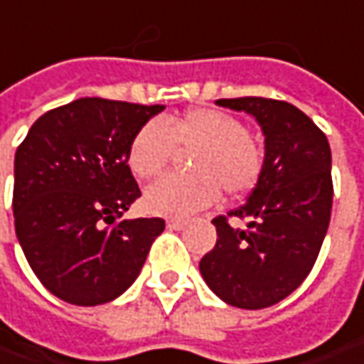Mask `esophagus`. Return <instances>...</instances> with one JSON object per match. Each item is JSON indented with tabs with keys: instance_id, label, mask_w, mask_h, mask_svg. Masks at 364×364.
Wrapping results in <instances>:
<instances>
[{
	"instance_id": "34e87169",
	"label": "esophagus",
	"mask_w": 364,
	"mask_h": 364,
	"mask_svg": "<svg viewBox=\"0 0 364 364\" xmlns=\"http://www.w3.org/2000/svg\"><path fill=\"white\" fill-rule=\"evenodd\" d=\"M187 226V222L181 220V218H171V220H166V228L168 230H183Z\"/></svg>"
}]
</instances>
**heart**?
Returning <instances> with one entry per match:
<instances>
[{"label": "heart", "instance_id": "obj_1", "mask_svg": "<svg viewBox=\"0 0 364 364\" xmlns=\"http://www.w3.org/2000/svg\"><path fill=\"white\" fill-rule=\"evenodd\" d=\"M193 175H168L151 185L142 198L154 215L183 218L199 212L220 196L252 189L262 173L261 146L238 118L218 109H189L163 124L149 122L132 138L128 166L140 179L159 177L177 152H191Z\"/></svg>", "mask_w": 364, "mask_h": 364}]
</instances>
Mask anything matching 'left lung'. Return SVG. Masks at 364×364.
I'll use <instances>...</instances> for the list:
<instances>
[{
    "mask_svg": "<svg viewBox=\"0 0 364 364\" xmlns=\"http://www.w3.org/2000/svg\"><path fill=\"white\" fill-rule=\"evenodd\" d=\"M246 112L264 134L262 173L250 198L212 220L218 240L199 261L208 287L228 306L262 309L293 293L320 255L332 212V154L326 134L287 102L218 100Z\"/></svg>",
    "mask_w": 364,
    "mask_h": 364,
    "instance_id": "8db88e82",
    "label": "left lung"
}]
</instances>
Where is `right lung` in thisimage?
Instances as JSON below:
<instances>
[{
    "label": "right lung",
    "mask_w": 364,
    "mask_h": 364,
    "mask_svg": "<svg viewBox=\"0 0 364 364\" xmlns=\"http://www.w3.org/2000/svg\"><path fill=\"white\" fill-rule=\"evenodd\" d=\"M165 105L81 97L40 116L14 161V220L40 283L73 306L126 291L161 218L118 220L140 198L128 166L134 134Z\"/></svg>",
    "instance_id": "right-lung-1"
}]
</instances>
